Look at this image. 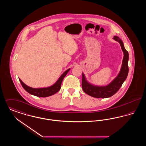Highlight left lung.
<instances>
[{
    "label": "left lung",
    "mask_w": 146,
    "mask_h": 146,
    "mask_svg": "<svg viewBox=\"0 0 146 146\" xmlns=\"http://www.w3.org/2000/svg\"><path fill=\"white\" fill-rule=\"evenodd\" d=\"M113 39L119 42L124 53V57L120 70L111 83L106 86H96L89 83L83 73L82 74V88L88 95L95 98H107L111 97L118 91L124 82L128 74L129 53L124 48L122 40L117 36H114Z\"/></svg>",
    "instance_id": "1"
}]
</instances>
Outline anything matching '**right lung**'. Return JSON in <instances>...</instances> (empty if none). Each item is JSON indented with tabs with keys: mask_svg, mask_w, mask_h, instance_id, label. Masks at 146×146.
Wrapping results in <instances>:
<instances>
[{
	"mask_svg": "<svg viewBox=\"0 0 146 146\" xmlns=\"http://www.w3.org/2000/svg\"><path fill=\"white\" fill-rule=\"evenodd\" d=\"M70 68L66 70L61 76L58 78L57 82L54 85L47 87V88H33L29 87L24 83L20 79H19L20 82H21V85L23 89L28 92L31 95H33L35 96L40 97H48L50 96L53 95L55 94L58 91L60 90L61 83L62 82L63 78L67 75L68 72L70 71Z\"/></svg>",
	"mask_w": 146,
	"mask_h": 146,
	"instance_id": "add662e5",
	"label": "right lung"
}]
</instances>
